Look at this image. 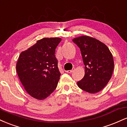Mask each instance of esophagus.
I'll use <instances>...</instances> for the list:
<instances>
[{
	"instance_id": "34e87169",
	"label": "esophagus",
	"mask_w": 127,
	"mask_h": 127,
	"mask_svg": "<svg viewBox=\"0 0 127 127\" xmlns=\"http://www.w3.org/2000/svg\"><path fill=\"white\" fill-rule=\"evenodd\" d=\"M73 70H67V71H65V72H67V73H72L73 72Z\"/></svg>"
}]
</instances>
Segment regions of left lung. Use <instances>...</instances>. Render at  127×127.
Masks as SVG:
<instances>
[{
  "mask_svg": "<svg viewBox=\"0 0 127 127\" xmlns=\"http://www.w3.org/2000/svg\"><path fill=\"white\" fill-rule=\"evenodd\" d=\"M80 48L85 64V75L78 85L86 92L94 94L107 85L114 68L113 56L107 46L93 37L82 36L73 39Z\"/></svg>",
  "mask_w": 127,
  "mask_h": 127,
  "instance_id": "obj_1",
  "label": "left lung"
}]
</instances>
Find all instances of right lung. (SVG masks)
<instances>
[{"label":"right lung","instance_id":"add662e5","mask_svg":"<svg viewBox=\"0 0 127 127\" xmlns=\"http://www.w3.org/2000/svg\"><path fill=\"white\" fill-rule=\"evenodd\" d=\"M61 40L59 37H45L19 56L17 74L26 91L33 98H46L57 86L61 73L55 52Z\"/></svg>","mask_w":127,"mask_h":127}]
</instances>
